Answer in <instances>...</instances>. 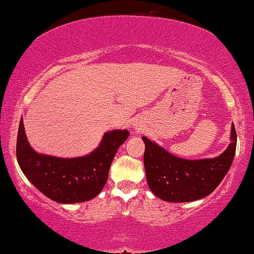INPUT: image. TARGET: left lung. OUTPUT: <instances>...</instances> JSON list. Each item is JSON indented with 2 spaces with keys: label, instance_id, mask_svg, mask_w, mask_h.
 <instances>
[{
  "label": "left lung",
  "instance_id": "left-lung-1",
  "mask_svg": "<svg viewBox=\"0 0 254 254\" xmlns=\"http://www.w3.org/2000/svg\"><path fill=\"white\" fill-rule=\"evenodd\" d=\"M145 144L144 169L150 190L162 200L187 203L213 192L230 170L236 150V132L231 127V142L215 158L190 160L171 154L165 148L142 136Z\"/></svg>",
  "mask_w": 254,
  "mask_h": 254
}]
</instances>
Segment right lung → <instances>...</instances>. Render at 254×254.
<instances>
[{
	"instance_id": "right-lung-1",
	"label": "right lung",
	"mask_w": 254,
	"mask_h": 254,
	"mask_svg": "<svg viewBox=\"0 0 254 254\" xmlns=\"http://www.w3.org/2000/svg\"><path fill=\"white\" fill-rule=\"evenodd\" d=\"M128 135L127 130L105 132L100 145L91 153L60 158L32 149L21 118L16 159L29 182L48 198L62 204L83 203L95 198L104 188L115 153Z\"/></svg>"
}]
</instances>
